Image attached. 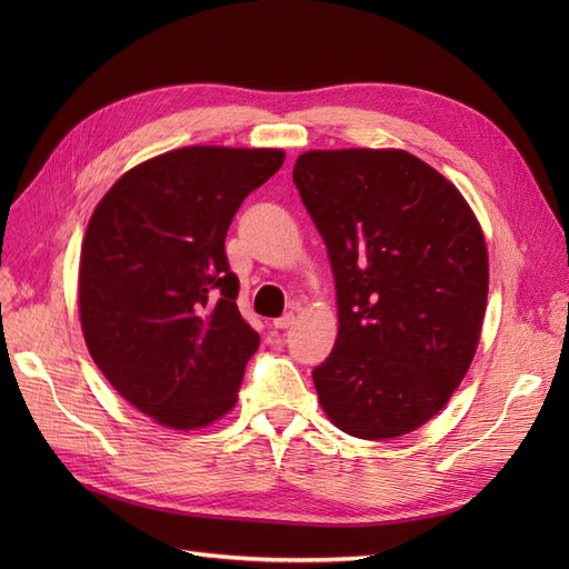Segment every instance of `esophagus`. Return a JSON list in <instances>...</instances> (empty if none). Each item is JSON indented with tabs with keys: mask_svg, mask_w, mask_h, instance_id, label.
Segmentation results:
<instances>
[{
	"mask_svg": "<svg viewBox=\"0 0 569 569\" xmlns=\"http://www.w3.org/2000/svg\"><path fill=\"white\" fill-rule=\"evenodd\" d=\"M295 322V313H287V316H282V318H274L272 320V325L278 327V330H287V327Z\"/></svg>",
	"mask_w": 569,
	"mask_h": 569,
	"instance_id": "1",
	"label": "esophagus"
}]
</instances>
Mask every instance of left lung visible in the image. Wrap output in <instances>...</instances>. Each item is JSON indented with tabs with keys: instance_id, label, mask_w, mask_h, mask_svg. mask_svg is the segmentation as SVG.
Returning <instances> with one entry per match:
<instances>
[{
	"instance_id": "obj_1",
	"label": "left lung",
	"mask_w": 569,
	"mask_h": 569,
	"mask_svg": "<svg viewBox=\"0 0 569 569\" xmlns=\"http://www.w3.org/2000/svg\"><path fill=\"white\" fill-rule=\"evenodd\" d=\"M291 176L337 282V341L313 370L320 406L358 439L408 435L475 358L485 234L458 189L401 149L306 151Z\"/></svg>"
}]
</instances>
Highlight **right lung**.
I'll return each instance as SVG.
<instances>
[{
    "label": "right lung",
    "instance_id": "add662e5",
    "mask_svg": "<svg viewBox=\"0 0 569 569\" xmlns=\"http://www.w3.org/2000/svg\"><path fill=\"white\" fill-rule=\"evenodd\" d=\"M282 163V149L182 147L128 170L90 218L84 341L111 387L166 427L199 429L237 403L261 339L237 308L226 234Z\"/></svg>",
    "mask_w": 569,
    "mask_h": 569
}]
</instances>
